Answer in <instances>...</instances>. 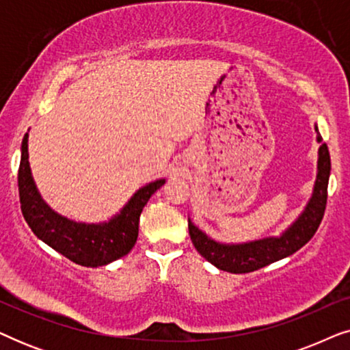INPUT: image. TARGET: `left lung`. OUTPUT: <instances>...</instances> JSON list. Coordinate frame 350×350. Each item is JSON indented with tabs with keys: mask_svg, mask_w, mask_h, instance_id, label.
<instances>
[{
	"mask_svg": "<svg viewBox=\"0 0 350 350\" xmlns=\"http://www.w3.org/2000/svg\"><path fill=\"white\" fill-rule=\"evenodd\" d=\"M315 132H317V142L320 143L317 178H315L312 198L309 199L303 213L295 219V223L286 228L279 237H265L245 243H221L210 239L188 219L191 241L196 250L205 260L217 266L218 269L231 272V274H247V272L261 269L271 262L293 255L312 239L327 207L328 178L329 170H332L328 146L327 143H322L317 126H315Z\"/></svg>",
	"mask_w": 350,
	"mask_h": 350,
	"instance_id": "obj_1",
	"label": "left lung"
}]
</instances>
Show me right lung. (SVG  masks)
Masks as SVG:
<instances>
[{"mask_svg": "<svg viewBox=\"0 0 350 350\" xmlns=\"http://www.w3.org/2000/svg\"><path fill=\"white\" fill-rule=\"evenodd\" d=\"M18 196L23 218L38 239L85 267L105 266L127 255L138 237V221L148 200L165 180L148 183L132 196L121 212L105 223H78L54 212L38 191L28 162V133L22 140Z\"/></svg>", "mask_w": 350, "mask_h": 350, "instance_id": "1", "label": "right lung"}]
</instances>
